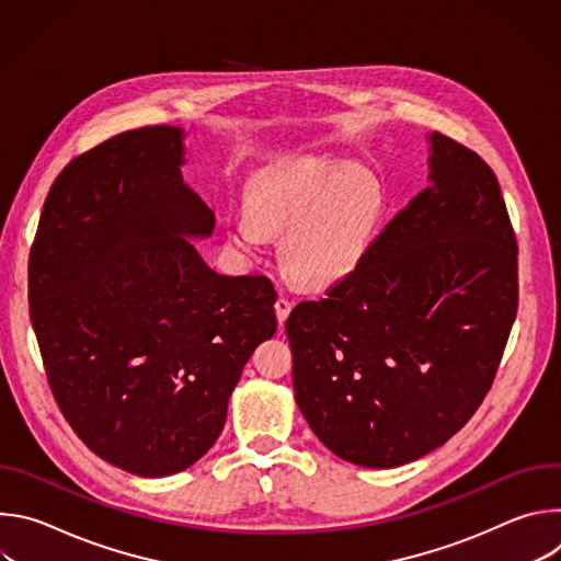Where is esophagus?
<instances>
[{"instance_id":"obj_1","label":"esophagus","mask_w":561,"mask_h":561,"mask_svg":"<svg viewBox=\"0 0 561 561\" xmlns=\"http://www.w3.org/2000/svg\"><path fill=\"white\" fill-rule=\"evenodd\" d=\"M290 308H293V301H290L288 297H279V299L275 301V312H277V322H279V324L286 322V317L290 314Z\"/></svg>"}]
</instances>
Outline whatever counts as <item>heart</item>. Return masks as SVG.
<instances>
[{"label":"heart","instance_id":"1","mask_svg":"<svg viewBox=\"0 0 561 561\" xmlns=\"http://www.w3.org/2000/svg\"><path fill=\"white\" fill-rule=\"evenodd\" d=\"M381 215L373 175L329 157H306L262 178L249 210L228 217V242L255 253L282 234V262L304 284H331L362 260Z\"/></svg>","mask_w":561,"mask_h":561}]
</instances>
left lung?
<instances>
[{"instance_id": "left-lung-1", "label": "left lung", "mask_w": 561, "mask_h": 561, "mask_svg": "<svg viewBox=\"0 0 561 561\" xmlns=\"http://www.w3.org/2000/svg\"><path fill=\"white\" fill-rule=\"evenodd\" d=\"M431 186L327 297L286 319L295 402L337 457L394 468L484 402L517 314V242L495 173L433 133Z\"/></svg>"}]
</instances>
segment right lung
Segmentation results:
<instances>
[{"label":"right lung","mask_w":561,"mask_h":561,"mask_svg":"<svg viewBox=\"0 0 561 561\" xmlns=\"http://www.w3.org/2000/svg\"><path fill=\"white\" fill-rule=\"evenodd\" d=\"M184 130H126L75 157L44 202L31 322L55 402L95 455L139 477L193 466L219 437L275 286L213 271L186 237L215 213L186 186Z\"/></svg>","instance_id":"obj_1"}]
</instances>
